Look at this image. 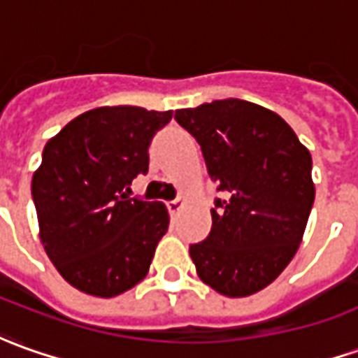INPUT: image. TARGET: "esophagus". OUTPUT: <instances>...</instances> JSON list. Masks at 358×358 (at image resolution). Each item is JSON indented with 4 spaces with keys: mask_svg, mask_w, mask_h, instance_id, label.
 <instances>
[{
    "mask_svg": "<svg viewBox=\"0 0 358 358\" xmlns=\"http://www.w3.org/2000/svg\"><path fill=\"white\" fill-rule=\"evenodd\" d=\"M186 203V198L184 196H178L176 199H172V201H169V211L170 213H178L180 210H182V206Z\"/></svg>",
    "mask_w": 358,
    "mask_h": 358,
    "instance_id": "34e87169",
    "label": "esophagus"
}]
</instances>
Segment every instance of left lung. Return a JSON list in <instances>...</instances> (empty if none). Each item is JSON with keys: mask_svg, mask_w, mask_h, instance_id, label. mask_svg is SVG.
<instances>
[{"mask_svg": "<svg viewBox=\"0 0 358 358\" xmlns=\"http://www.w3.org/2000/svg\"><path fill=\"white\" fill-rule=\"evenodd\" d=\"M174 119L223 194L210 235L189 245L198 276L229 298L266 288L294 259L312 211L310 150L280 115L245 99L178 109Z\"/></svg>", "mask_w": 358, "mask_h": 358, "instance_id": "obj_1", "label": "left lung"}]
</instances>
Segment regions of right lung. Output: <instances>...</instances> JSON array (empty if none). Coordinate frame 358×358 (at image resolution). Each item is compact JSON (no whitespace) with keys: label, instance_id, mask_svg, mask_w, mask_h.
Masks as SVG:
<instances>
[{"label":"right lung","instance_id":"add662e5","mask_svg":"<svg viewBox=\"0 0 358 358\" xmlns=\"http://www.w3.org/2000/svg\"><path fill=\"white\" fill-rule=\"evenodd\" d=\"M170 119L137 106L97 108L46 143L31 184L41 243L78 290L111 298L147 276L169 211L129 198V186L148 172L150 141Z\"/></svg>","mask_w":358,"mask_h":358}]
</instances>
